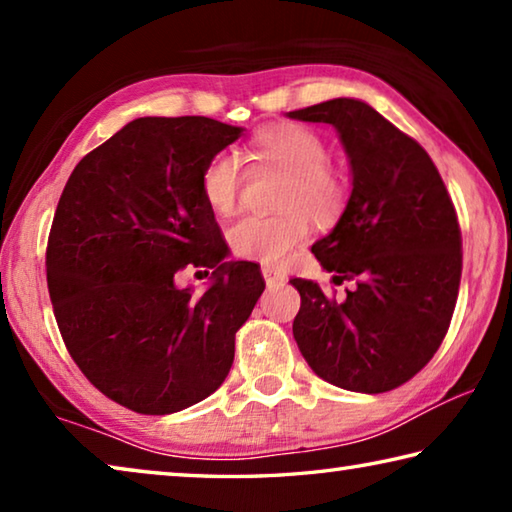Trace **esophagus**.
<instances>
[{
    "label": "esophagus",
    "mask_w": 512,
    "mask_h": 512,
    "mask_svg": "<svg viewBox=\"0 0 512 512\" xmlns=\"http://www.w3.org/2000/svg\"><path fill=\"white\" fill-rule=\"evenodd\" d=\"M262 275L268 287H280V284L287 282V273L280 271V268L275 266H262Z\"/></svg>",
    "instance_id": "obj_1"
}]
</instances>
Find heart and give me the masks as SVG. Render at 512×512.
Wrapping results in <instances>:
<instances>
[{"label": "heart", "mask_w": 512, "mask_h": 512, "mask_svg": "<svg viewBox=\"0 0 512 512\" xmlns=\"http://www.w3.org/2000/svg\"><path fill=\"white\" fill-rule=\"evenodd\" d=\"M244 155L259 167L284 171V180L275 201L280 212L250 214L230 228V246L241 257L280 264L307 239L309 219L332 223L348 205V178L327 160V142L314 128L296 121L266 126L250 137ZM201 194L214 214L230 216L237 210L241 171L235 153L221 151L205 162Z\"/></svg>", "instance_id": "heart-1"}]
</instances>
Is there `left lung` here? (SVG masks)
Here are the masks:
<instances>
[{"mask_svg": "<svg viewBox=\"0 0 512 512\" xmlns=\"http://www.w3.org/2000/svg\"><path fill=\"white\" fill-rule=\"evenodd\" d=\"M336 126L352 164V196L311 253L345 300L293 277V339L318 377L345 391L386 393L443 343L463 271L461 225L436 164L368 103L332 99L289 112Z\"/></svg>", "mask_w": 512, "mask_h": 512, "instance_id": "8db88e82", "label": "left lung"}]
</instances>
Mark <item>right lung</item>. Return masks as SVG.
Returning <instances> with one entry per match:
<instances>
[{
    "label": "right lung",
    "mask_w": 512,
    "mask_h": 512,
    "mask_svg": "<svg viewBox=\"0 0 512 512\" xmlns=\"http://www.w3.org/2000/svg\"><path fill=\"white\" fill-rule=\"evenodd\" d=\"M241 135L210 117H142L76 164L47 239V287L67 352L126 409L164 415L214 393L264 291L228 253L201 194L205 162ZM185 267L215 268L205 294Z\"/></svg>",
    "instance_id": "right-lung-1"
}]
</instances>
